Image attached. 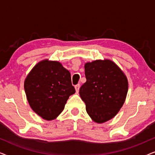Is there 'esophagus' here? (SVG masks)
<instances>
[{
  "label": "esophagus",
  "instance_id": "obj_1",
  "mask_svg": "<svg viewBox=\"0 0 155 155\" xmlns=\"http://www.w3.org/2000/svg\"><path fill=\"white\" fill-rule=\"evenodd\" d=\"M80 84H76V85L75 86V91H76V92H79V89H80Z\"/></svg>",
  "mask_w": 155,
  "mask_h": 155
}]
</instances>
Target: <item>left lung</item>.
<instances>
[{
    "label": "left lung",
    "mask_w": 155,
    "mask_h": 155,
    "mask_svg": "<svg viewBox=\"0 0 155 155\" xmlns=\"http://www.w3.org/2000/svg\"><path fill=\"white\" fill-rule=\"evenodd\" d=\"M84 74L87 80L79 92L89 116L98 124L111 119L126 99L128 87L126 75L109 60L87 63Z\"/></svg>",
    "instance_id": "left-lung-1"
}]
</instances>
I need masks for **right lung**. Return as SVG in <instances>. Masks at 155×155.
Listing matches in <instances>:
<instances>
[{
    "label": "right lung",
    "instance_id": "right-lung-1",
    "mask_svg": "<svg viewBox=\"0 0 155 155\" xmlns=\"http://www.w3.org/2000/svg\"><path fill=\"white\" fill-rule=\"evenodd\" d=\"M27 100L33 111L46 120L56 118L75 92L70 72L57 61L37 63L25 81Z\"/></svg>",
    "mask_w": 155,
    "mask_h": 155
}]
</instances>
